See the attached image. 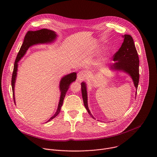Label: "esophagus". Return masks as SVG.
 <instances>
[{
  "mask_svg": "<svg viewBox=\"0 0 157 157\" xmlns=\"http://www.w3.org/2000/svg\"><path fill=\"white\" fill-rule=\"evenodd\" d=\"M86 75L85 73H84L83 71L79 72L78 75H77V80H78V81L81 82L82 81H84L85 79V78H86Z\"/></svg>",
  "mask_w": 157,
  "mask_h": 157,
  "instance_id": "obj_1",
  "label": "esophagus"
}]
</instances>
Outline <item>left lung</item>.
I'll use <instances>...</instances> for the list:
<instances>
[{
	"label": "left lung",
	"instance_id": "left-lung-1",
	"mask_svg": "<svg viewBox=\"0 0 157 157\" xmlns=\"http://www.w3.org/2000/svg\"><path fill=\"white\" fill-rule=\"evenodd\" d=\"M124 41L121 47L114 55V63L109 66V68L114 71H121L128 74L132 78L134 86L137 89L139 82V59L132 37L129 35H122ZM82 97L85 108L89 114L94 119L87 105V86L86 82H81ZM137 91L136 92V96Z\"/></svg>",
	"mask_w": 157,
	"mask_h": 157
}]
</instances>
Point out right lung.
Wrapping results in <instances>:
<instances>
[{
	"label": "right lung",
	"mask_w": 157,
	"mask_h": 157,
	"mask_svg": "<svg viewBox=\"0 0 157 157\" xmlns=\"http://www.w3.org/2000/svg\"><path fill=\"white\" fill-rule=\"evenodd\" d=\"M57 37V35L56 32L52 31L51 30H48L47 29H43L37 31H29L26 34L23 44L20 49V51L17 56L14 66H13V71L12 73V87L13 91V98L14 100V102L15 104V84L17 75L18 70V63L20 60V59L23 57L26 53L28 49L35 44H44V43H50L53 42ZM76 79V73H72L65 75L63 76L59 82V90L61 92L60 99L58 103V108L55 114L47 122H49L53 119H54L56 116L58 115L61 110V107L63 105V101L66 95V92L68 91V89L70 87V84Z\"/></svg>",
	"instance_id": "1"
}]
</instances>
